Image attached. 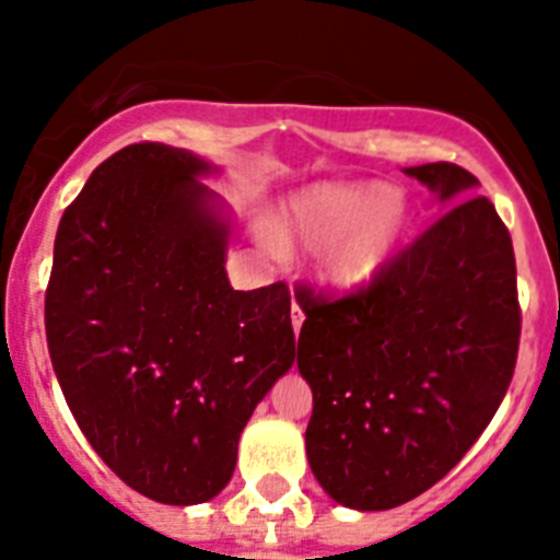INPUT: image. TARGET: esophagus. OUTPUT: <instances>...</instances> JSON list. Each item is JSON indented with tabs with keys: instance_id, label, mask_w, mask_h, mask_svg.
I'll return each instance as SVG.
<instances>
[{
	"instance_id": "obj_1",
	"label": "esophagus",
	"mask_w": 560,
	"mask_h": 560,
	"mask_svg": "<svg viewBox=\"0 0 560 560\" xmlns=\"http://www.w3.org/2000/svg\"><path fill=\"white\" fill-rule=\"evenodd\" d=\"M303 319H305V314H303V308H300V305H291V325H294V334L300 336V328H303Z\"/></svg>"
}]
</instances>
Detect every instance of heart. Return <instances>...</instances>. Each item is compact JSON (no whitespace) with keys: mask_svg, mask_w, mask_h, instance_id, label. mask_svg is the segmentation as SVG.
I'll list each match as a JSON object with an SVG mask.
<instances>
[{"mask_svg":"<svg viewBox=\"0 0 560 560\" xmlns=\"http://www.w3.org/2000/svg\"><path fill=\"white\" fill-rule=\"evenodd\" d=\"M407 226V201L378 182L325 185L296 196L283 215V237L323 246L316 271L334 291H359L389 264Z\"/></svg>","mask_w":560,"mask_h":560,"instance_id":"heart-1","label":"heart"}]
</instances>
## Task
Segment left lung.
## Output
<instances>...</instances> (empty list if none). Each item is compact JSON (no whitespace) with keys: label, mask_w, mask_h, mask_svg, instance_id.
Masks as SVG:
<instances>
[{"label":"left lung","mask_w":560,"mask_h":560,"mask_svg":"<svg viewBox=\"0 0 560 560\" xmlns=\"http://www.w3.org/2000/svg\"><path fill=\"white\" fill-rule=\"evenodd\" d=\"M455 205L355 294L296 291L305 448L334 502L389 511L446 477L491 423L516 368L522 311L511 232L477 176L404 167Z\"/></svg>","instance_id":"obj_1"}]
</instances>
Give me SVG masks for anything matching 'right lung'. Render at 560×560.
<instances>
[{"mask_svg":"<svg viewBox=\"0 0 560 560\" xmlns=\"http://www.w3.org/2000/svg\"><path fill=\"white\" fill-rule=\"evenodd\" d=\"M185 148L137 142L63 210L44 325L78 427L128 488L162 504L219 497L237 438L294 364L285 283L235 291L230 215Z\"/></svg>","mask_w":560,"mask_h":560,"instance_id":"right-lung-1","label":"right lung"}]
</instances>
